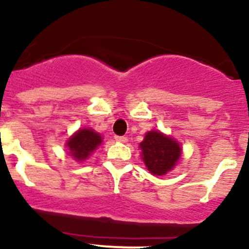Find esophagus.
<instances>
[{"instance_id":"34e87169","label":"esophagus","mask_w":249,"mask_h":249,"mask_svg":"<svg viewBox=\"0 0 249 249\" xmlns=\"http://www.w3.org/2000/svg\"><path fill=\"white\" fill-rule=\"evenodd\" d=\"M114 139L117 140L118 142H122V143H125V142H127V137H125V136H115Z\"/></svg>"}]
</instances>
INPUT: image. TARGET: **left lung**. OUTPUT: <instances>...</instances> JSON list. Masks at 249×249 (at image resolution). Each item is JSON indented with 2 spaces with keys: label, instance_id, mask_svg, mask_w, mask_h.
I'll return each instance as SVG.
<instances>
[{
  "label": "left lung",
  "instance_id": "1",
  "mask_svg": "<svg viewBox=\"0 0 249 249\" xmlns=\"http://www.w3.org/2000/svg\"><path fill=\"white\" fill-rule=\"evenodd\" d=\"M140 148L145 167L157 176H164L171 171L182 154V148L177 141L155 130L145 134Z\"/></svg>",
  "mask_w": 249,
  "mask_h": 249
}]
</instances>
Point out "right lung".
<instances>
[{
	"label": "right lung",
	"instance_id": "right-lung-1",
	"mask_svg": "<svg viewBox=\"0 0 249 249\" xmlns=\"http://www.w3.org/2000/svg\"><path fill=\"white\" fill-rule=\"evenodd\" d=\"M102 143V137L92 129H80L67 141L70 154L77 161H83Z\"/></svg>",
	"mask_w": 249,
	"mask_h": 249
}]
</instances>
